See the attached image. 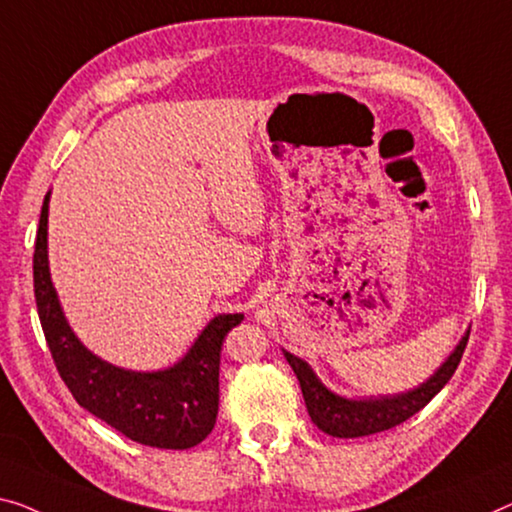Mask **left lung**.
I'll return each instance as SVG.
<instances>
[{"mask_svg": "<svg viewBox=\"0 0 512 512\" xmlns=\"http://www.w3.org/2000/svg\"><path fill=\"white\" fill-rule=\"evenodd\" d=\"M469 342V331L455 347V352L448 356V361L434 372V375L418 386L416 391H409L398 398H384V400H345L340 395L331 393L329 388L322 386V381L315 377L310 365L296 358L294 354L285 352V358L292 365L296 379H299L305 407L308 414L319 430L331 434V437L354 439L365 437V434H375L391 430V427L400 425L418 414L441 388L448 384V379L455 375L457 365L462 361L464 347Z\"/></svg>", "mask_w": 512, "mask_h": 512, "instance_id": "8db88e82", "label": "left lung"}]
</instances>
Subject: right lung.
<instances>
[{"mask_svg":"<svg viewBox=\"0 0 512 512\" xmlns=\"http://www.w3.org/2000/svg\"><path fill=\"white\" fill-rule=\"evenodd\" d=\"M45 195L34 248V294L52 361L80 407L137 444L183 451L209 437L218 416L220 349L243 315H218L188 356L165 372H128L89 354L68 329L48 271Z\"/></svg>","mask_w":512,"mask_h":512,"instance_id":"1","label":"right lung"}]
</instances>
